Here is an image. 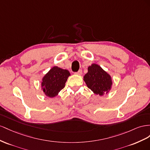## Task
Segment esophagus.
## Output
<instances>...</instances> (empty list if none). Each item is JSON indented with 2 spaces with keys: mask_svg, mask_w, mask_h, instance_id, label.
I'll return each instance as SVG.
<instances>
[{
  "mask_svg": "<svg viewBox=\"0 0 150 150\" xmlns=\"http://www.w3.org/2000/svg\"><path fill=\"white\" fill-rule=\"evenodd\" d=\"M75 74L79 75H81L82 74V70H79L78 71L75 72Z\"/></svg>",
  "mask_w": 150,
  "mask_h": 150,
  "instance_id": "obj_1",
  "label": "esophagus"
}]
</instances>
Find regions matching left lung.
I'll return each instance as SVG.
<instances>
[{
  "instance_id": "8db88e82",
  "label": "left lung",
  "mask_w": 150,
  "mask_h": 150,
  "mask_svg": "<svg viewBox=\"0 0 150 150\" xmlns=\"http://www.w3.org/2000/svg\"><path fill=\"white\" fill-rule=\"evenodd\" d=\"M83 79L87 87L99 96L108 93L112 85L110 75L96 64H92L88 67V72L85 75Z\"/></svg>"
}]
</instances>
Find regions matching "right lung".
<instances>
[{"label":"right lung","mask_w":150,"mask_h":150,"mask_svg":"<svg viewBox=\"0 0 150 150\" xmlns=\"http://www.w3.org/2000/svg\"><path fill=\"white\" fill-rule=\"evenodd\" d=\"M70 75L67 70L54 67L47 73L42 79V90L46 96L53 97L65 86L68 77Z\"/></svg>","instance_id":"right-lung-1"}]
</instances>
